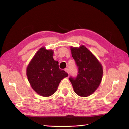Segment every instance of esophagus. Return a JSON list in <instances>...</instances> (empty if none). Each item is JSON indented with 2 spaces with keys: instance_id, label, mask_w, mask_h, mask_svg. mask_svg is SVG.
Masks as SVG:
<instances>
[{
  "instance_id": "34e87169",
  "label": "esophagus",
  "mask_w": 129,
  "mask_h": 129,
  "mask_svg": "<svg viewBox=\"0 0 129 129\" xmlns=\"http://www.w3.org/2000/svg\"><path fill=\"white\" fill-rule=\"evenodd\" d=\"M64 70L68 74H69V69H68V68H66V69H65Z\"/></svg>"
}]
</instances>
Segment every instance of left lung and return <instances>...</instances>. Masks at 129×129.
<instances>
[{
  "instance_id": "8db88e82",
  "label": "left lung",
  "mask_w": 129,
  "mask_h": 129,
  "mask_svg": "<svg viewBox=\"0 0 129 129\" xmlns=\"http://www.w3.org/2000/svg\"><path fill=\"white\" fill-rule=\"evenodd\" d=\"M71 50L78 68V74L76 77L70 76L69 80L76 94L87 96L99 86L103 76L102 66L85 46L71 48Z\"/></svg>"
}]
</instances>
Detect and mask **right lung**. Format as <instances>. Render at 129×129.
I'll return each instance as SVG.
<instances>
[{"instance_id": "add662e5", "label": "right lung", "mask_w": 129, "mask_h": 129, "mask_svg": "<svg viewBox=\"0 0 129 129\" xmlns=\"http://www.w3.org/2000/svg\"><path fill=\"white\" fill-rule=\"evenodd\" d=\"M53 56V50L41 48L27 68L26 75L32 88L43 96L53 95L61 80L68 75L59 69L58 62Z\"/></svg>"}]
</instances>
